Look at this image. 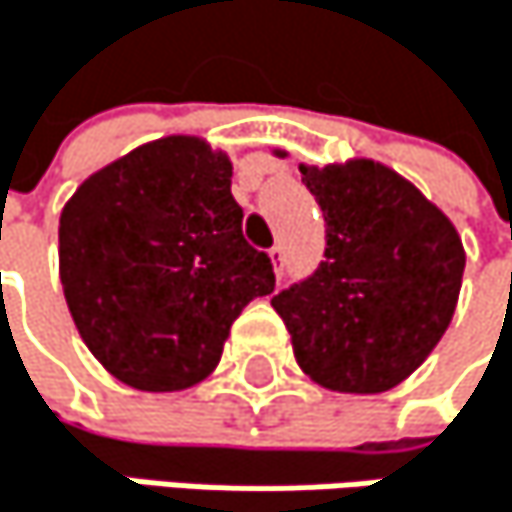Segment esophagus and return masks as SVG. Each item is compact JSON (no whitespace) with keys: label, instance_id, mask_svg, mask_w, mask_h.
I'll return each instance as SVG.
<instances>
[{"label":"esophagus","instance_id":"obj_1","mask_svg":"<svg viewBox=\"0 0 512 512\" xmlns=\"http://www.w3.org/2000/svg\"><path fill=\"white\" fill-rule=\"evenodd\" d=\"M270 261H273L276 276H282V264H285V251H282V245H273V248H270Z\"/></svg>","mask_w":512,"mask_h":512}]
</instances>
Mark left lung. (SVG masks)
Returning <instances> with one entry per match:
<instances>
[{
    "label": "left lung",
    "instance_id": "left-lung-1",
    "mask_svg": "<svg viewBox=\"0 0 512 512\" xmlns=\"http://www.w3.org/2000/svg\"><path fill=\"white\" fill-rule=\"evenodd\" d=\"M300 178L324 212L327 248L321 267L276 294L273 309L312 382L346 394L388 391L422 367L455 315L461 236L379 160L300 163Z\"/></svg>",
    "mask_w": 512,
    "mask_h": 512
}]
</instances>
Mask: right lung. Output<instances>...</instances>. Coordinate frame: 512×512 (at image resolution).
<instances>
[{
	"label": "right lung",
	"instance_id": "obj_1",
	"mask_svg": "<svg viewBox=\"0 0 512 512\" xmlns=\"http://www.w3.org/2000/svg\"><path fill=\"white\" fill-rule=\"evenodd\" d=\"M233 163L175 133L84 178L60 212V282L90 355L139 391H185L221 361L239 312L273 294L242 239Z\"/></svg>",
	"mask_w": 512,
	"mask_h": 512
}]
</instances>
